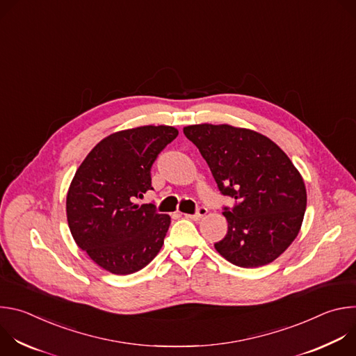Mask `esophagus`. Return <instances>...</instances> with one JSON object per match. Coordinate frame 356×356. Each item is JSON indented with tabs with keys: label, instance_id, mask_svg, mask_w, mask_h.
Wrapping results in <instances>:
<instances>
[{
	"label": "esophagus",
	"instance_id": "34e87169",
	"mask_svg": "<svg viewBox=\"0 0 356 356\" xmlns=\"http://www.w3.org/2000/svg\"><path fill=\"white\" fill-rule=\"evenodd\" d=\"M207 214V209L206 207H198V210H197V213L195 214H184L187 218H190V220H194V221H198V220H201L202 217H204Z\"/></svg>",
	"mask_w": 356,
	"mask_h": 356
}]
</instances>
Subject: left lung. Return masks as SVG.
<instances>
[{
	"label": "left lung",
	"mask_w": 356,
	"mask_h": 356,
	"mask_svg": "<svg viewBox=\"0 0 356 356\" xmlns=\"http://www.w3.org/2000/svg\"><path fill=\"white\" fill-rule=\"evenodd\" d=\"M184 135L206 159L220 191L235 198L224 209L225 238L214 243L228 262L259 268L298 235L307 206L306 184L284 152L268 136L228 124H198Z\"/></svg>",
	"instance_id": "left-lung-1"
}]
</instances>
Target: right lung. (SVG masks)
<instances>
[{
	"label": "right lung",
	"instance_id": "right-lung-1",
	"mask_svg": "<svg viewBox=\"0 0 356 356\" xmlns=\"http://www.w3.org/2000/svg\"><path fill=\"white\" fill-rule=\"evenodd\" d=\"M179 131L145 125L99 140L81 162L66 197L67 224L77 246L99 268L131 275L154 259L170 217L136 204L150 186V168Z\"/></svg>",
	"mask_w": 356,
	"mask_h": 356
}]
</instances>
